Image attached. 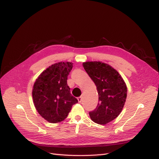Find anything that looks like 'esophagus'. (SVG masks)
Returning a JSON list of instances; mask_svg holds the SVG:
<instances>
[{
  "mask_svg": "<svg viewBox=\"0 0 159 159\" xmlns=\"http://www.w3.org/2000/svg\"><path fill=\"white\" fill-rule=\"evenodd\" d=\"M77 99H78V101H79V102H82V101H83V98L81 97H78V98H77Z\"/></svg>",
  "mask_w": 159,
  "mask_h": 159,
  "instance_id": "esophagus-1",
  "label": "esophagus"
}]
</instances>
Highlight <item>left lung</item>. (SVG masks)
<instances>
[{"instance_id": "1", "label": "left lung", "mask_w": 159, "mask_h": 159, "mask_svg": "<svg viewBox=\"0 0 159 159\" xmlns=\"http://www.w3.org/2000/svg\"><path fill=\"white\" fill-rule=\"evenodd\" d=\"M83 67L95 85L98 94L97 108L89 112L90 119L106 125L120 115L127 94L124 80L114 68L99 61L83 62Z\"/></svg>"}]
</instances>
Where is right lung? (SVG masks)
Here are the masks:
<instances>
[{"instance_id": "right-lung-1", "label": "right lung", "mask_w": 159, "mask_h": 159, "mask_svg": "<svg viewBox=\"0 0 159 159\" xmlns=\"http://www.w3.org/2000/svg\"><path fill=\"white\" fill-rule=\"evenodd\" d=\"M72 63L60 62L48 67L36 80L33 89L34 107L39 115L51 123L64 120L78 100L67 84Z\"/></svg>"}]
</instances>
